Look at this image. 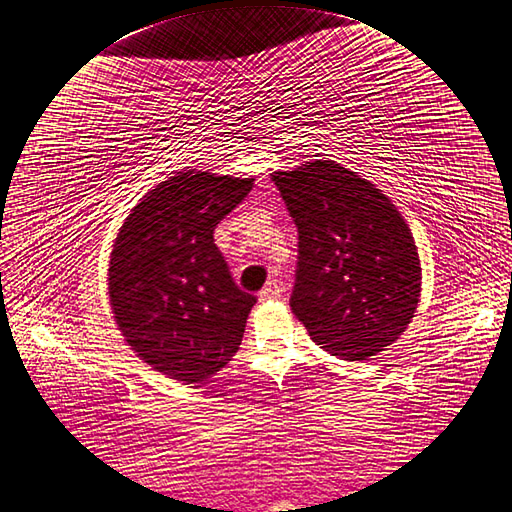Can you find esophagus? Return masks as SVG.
<instances>
[{"label": "esophagus", "mask_w": 512, "mask_h": 512, "mask_svg": "<svg viewBox=\"0 0 512 512\" xmlns=\"http://www.w3.org/2000/svg\"><path fill=\"white\" fill-rule=\"evenodd\" d=\"M280 295H283V289H280V285L276 283V280H270V283L259 291V300H263V302L278 300Z\"/></svg>", "instance_id": "obj_1"}]
</instances>
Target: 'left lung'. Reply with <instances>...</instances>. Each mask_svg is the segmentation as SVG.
Wrapping results in <instances>:
<instances>
[{"instance_id":"obj_1","label":"left lung","mask_w":512,"mask_h":512,"mask_svg":"<svg viewBox=\"0 0 512 512\" xmlns=\"http://www.w3.org/2000/svg\"><path fill=\"white\" fill-rule=\"evenodd\" d=\"M272 180L298 227L293 315L346 361L385 351L421 298L417 244L400 210L336 161H306Z\"/></svg>"}]
</instances>
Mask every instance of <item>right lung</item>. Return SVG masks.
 Segmentation results:
<instances>
[{
  "instance_id": "add662e5",
  "label": "right lung",
  "mask_w": 512,
  "mask_h": 512,
  "mask_svg": "<svg viewBox=\"0 0 512 512\" xmlns=\"http://www.w3.org/2000/svg\"><path fill=\"white\" fill-rule=\"evenodd\" d=\"M251 189L253 178L178 172L131 208L114 240V321L136 355L174 381H206L240 349L257 298L234 283L212 234Z\"/></svg>"
}]
</instances>
